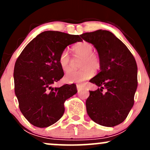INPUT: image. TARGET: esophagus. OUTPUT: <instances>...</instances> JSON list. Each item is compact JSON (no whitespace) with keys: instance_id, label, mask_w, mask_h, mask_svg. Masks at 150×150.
Segmentation results:
<instances>
[{"instance_id":"esophagus-1","label":"esophagus","mask_w":150,"mask_h":150,"mask_svg":"<svg viewBox=\"0 0 150 150\" xmlns=\"http://www.w3.org/2000/svg\"><path fill=\"white\" fill-rule=\"evenodd\" d=\"M83 86L82 85H77V92H80L82 89H83Z\"/></svg>"}]
</instances>
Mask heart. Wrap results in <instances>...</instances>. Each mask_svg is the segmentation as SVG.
I'll return each mask as SVG.
<instances>
[{"mask_svg":"<svg viewBox=\"0 0 150 150\" xmlns=\"http://www.w3.org/2000/svg\"><path fill=\"white\" fill-rule=\"evenodd\" d=\"M93 46L90 43L82 42L73 46V51L75 57L81 58L78 70H71L65 75V80L69 83H82L89 80L94 75V70H98L101 66V61L98 55L93 53ZM59 65L63 71L70 69L71 58L66 50L61 53L58 58Z\"/></svg>","mask_w":150,"mask_h":150,"instance_id":"1","label":"heart"}]
</instances>
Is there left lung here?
Returning a JSON list of instances; mask_svg holds the SVG:
<instances>
[{
	"label": "left lung",
	"instance_id": "obj_1",
	"mask_svg": "<svg viewBox=\"0 0 150 150\" xmlns=\"http://www.w3.org/2000/svg\"><path fill=\"white\" fill-rule=\"evenodd\" d=\"M80 37L94 45L101 61L100 72L89 80L99 88L89 91L86 100L87 114L98 124L116 126L124 121L133 106L137 87L135 59L127 46L109 31L86 32Z\"/></svg>",
	"mask_w": 150,
	"mask_h": 150
}]
</instances>
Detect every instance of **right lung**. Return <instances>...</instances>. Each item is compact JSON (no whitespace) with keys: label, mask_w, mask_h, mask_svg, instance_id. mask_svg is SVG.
<instances>
[{"label":"right lung","mask_w":150,"mask_h":150,"mask_svg":"<svg viewBox=\"0 0 150 150\" xmlns=\"http://www.w3.org/2000/svg\"><path fill=\"white\" fill-rule=\"evenodd\" d=\"M79 35L46 31L32 39L17 59L15 92L19 107L34 126L46 128L63 116L64 102L77 92L76 85L53 87L64 75L58 62L68 45L81 42Z\"/></svg>","instance_id":"obj_1"}]
</instances>
